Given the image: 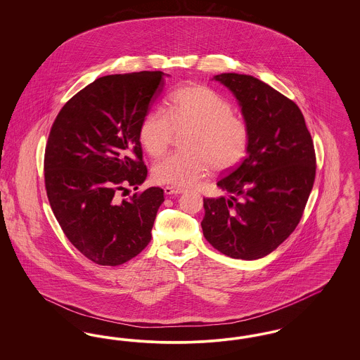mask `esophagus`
<instances>
[{
	"label": "esophagus",
	"mask_w": 360,
	"mask_h": 360,
	"mask_svg": "<svg viewBox=\"0 0 360 360\" xmlns=\"http://www.w3.org/2000/svg\"><path fill=\"white\" fill-rule=\"evenodd\" d=\"M184 191H185V188H175V186H166V188H165V193H166L167 195L181 194V193H184Z\"/></svg>",
	"instance_id": "34e87169"
}]
</instances>
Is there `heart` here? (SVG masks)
I'll list each match as a JSON object with an SVG mask.
<instances>
[{
  "label": "heart",
  "mask_w": 360,
  "mask_h": 360,
  "mask_svg": "<svg viewBox=\"0 0 360 360\" xmlns=\"http://www.w3.org/2000/svg\"><path fill=\"white\" fill-rule=\"evenodd\" d=\"M223 96L204 85L184 86L172 91L166 110L151 109L139 127V140L153 158L165 154L174 134L188 132L184 139L186 153L167 155L155 165L156 182L191 186L210 169L216 172L236 166L248 148L245 121L233 115Z\"/></svg>",
  "instance_id": "1"
}]
</instances>
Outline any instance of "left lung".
Wrapping results in <instances>:
<instances>
[{
	"label": "left lung",
	"instance_id": "left-lung-1",
	"mask_svg": "<svg viewBox=\"0 0 360 360\" xmlns=\"http://www.w3.org/2000/svg\"><path fill=\"white\" fill-rule=\"evenodd\" d=\"M236 97L250 141L238 169L217 182L229 197L204 198L205 239L224 255H269L300 223L316 176V154L300 108L255 77H214Z\"/></svg>",
	"mask_w": 360,
	"mask_h": 360
}]
</instances>
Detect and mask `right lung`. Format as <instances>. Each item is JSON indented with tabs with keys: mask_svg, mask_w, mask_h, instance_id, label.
<instances>
[{
	"mask_svg": "<svg viewBox=\"0 0 360 360\" xmlns=\"http://www.w3.org/2000/svg\"><path fill=\"white\" fill-rule=\"evenodd\" d=\"M165 75L101 77L70 98L52 124L44 155L47 197L71 244L97 264H122L151 240L163 190L147 188L121 202L117 193L137 190L147 178L139 127Z\"/></svg>",
	"mask_w": 360,
	"mask_h": 360,
	"instance_id": "add662e5",
	"label": "right lung"
}]
</instances>
